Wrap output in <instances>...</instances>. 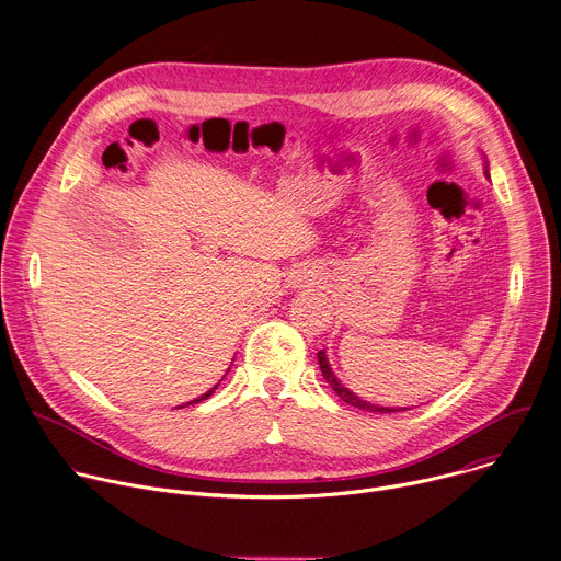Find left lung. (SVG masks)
I'll return each mask as SVG.
<instances>
[{
    "mask_svg": "<svg viewBox=\"0 0 561 561\" xmlns=\"http://www.w3.org/2000/svg\"><path fill=\"white\" fill-rule=\"evenodd\" d=\"M318 363H320V369H322V376H324V380L331 385V389L346 402V404H353V407H358V410H365V412H380V414H389V412H404L407 407H400V410H391V407H380V404H371V402H367V400H363V398H358L355 396L353 391H348L337 378H335V374L331 371V367H329V360H327V351L322 348V351H318Z\"/></svg>",
    "mask_w": 561,
    "mask_h": 561,
    "instance_id": "1",
    "label": "left lung"
}]
</instances>
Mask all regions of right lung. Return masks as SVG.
I'll return each mask as SVG.
<instances>
[{
    "instance_id": "add662e5",
    "label": "right lung",
    "mask_w": 561,
    "mask_h": 561,
    "mask_svg": "<svg viewBox=\"0 0 561 561\" xmlns=\"http://www.w3.org/2000/svg\"><path fill=\"white\" fill-rule=\"evenodd\" d=\"M215 389H217V387H213V389H210L208 393H203V396H198V398H196V400H192V402H201V400H206L208 396H213V393H215ZM192 402H190V404H192ZM181 407H183V404H181Z\"/></svg>"
}]
</instances>
